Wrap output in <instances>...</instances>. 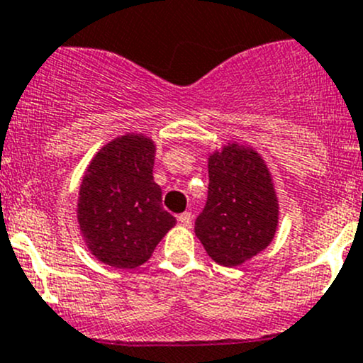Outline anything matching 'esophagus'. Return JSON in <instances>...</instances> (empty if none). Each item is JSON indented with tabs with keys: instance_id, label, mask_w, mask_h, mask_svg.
I'll list each match as a JSON object with an SVG mask.
<instances>
[{
	"instance_id": "1",
	"label": "esophagus",
	"mask_w": 363,
	"mask_h": 363,
	"mask_svg": "<svg viewBox=\"0 0 363 363\" xmlns=\"http://www.w3.org/2000/svg\"><path fill=\"white\" fill-rule=\"evenodd\" d=\"M179 223H181L182 226H191V221H193V214L191 212H182V214H179Z\"/></svg>"
}]
</instances>
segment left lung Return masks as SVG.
I'll list each match as a JSON object with an SVG mask.
<instances>
[{"label":"left lung","instance_id":"1","mask_svg":"<svg viewBox=\"0 0 363 363\" xmlns=\"http://www.w3.org/2000/svg\"><path fill=\"white\" fill-rule=\"evenodd\" d=\"M279 200L258 151L228 142L208 156V196L195 221L207 255L223 267H240L272 242Z\"/></svg>","mask_w":363,"mask_h":363}]
</instances>
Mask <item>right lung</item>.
<instances>
[{"instance_id": "obj_1", "label": "right lung", "mask_w": 363, "mask_h": 363, "mask_svg": "<svg viewBox=\"0 0 363 363\" xmlns=\"http://www.w3.org/2000/svg\"><path fill=\"white\" fill-rule=\"evenodd\" d=\"M156 144L126 133L105 144L87 164L77 200V221L87 250L116 269H137L175 226L161 207L152 177Z\"/></svg>"}]
</instances>
